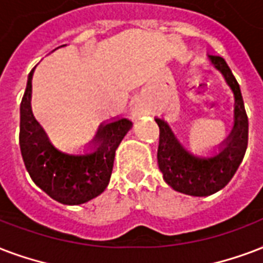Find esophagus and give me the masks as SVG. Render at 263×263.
<instances>
[{"instance_id": "esophagus-1", "label": "esophagus", "mask_w": 263, "mask_h": 263, "mask_svg": "<svg viewBox=\"0 0 263 263\" xmlns=\"http://www.w3.org/2000/svg\"><path fill=\"white\" fill-rule=\"evenodd\" d=\"M147 113V109H146L145 106H139V107H136V110H135V114H146Z\"/></svg>"}]
</instances>
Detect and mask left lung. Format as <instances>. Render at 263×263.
Wrapping results in <instances>:
<instances>
[{
	"mask_svg": "<svg viewBox=\"0 0 263 263\" xmlns=\"http://www.w3.org/2000/svg\"><path fill=\"white\" fill-rule=\"evenodd\" d=\"M211 63L223 74L234 95V127L219 153L210 158L194 157L183 149L168 124L156 118L160 128L157 161L164 180L172 189L189 196H210L225 187L243 161L248 143V118L236 78L223 58L210 55Z\"/></svg>",
	"mask_w": 263,
	"mask_h": 263,
	"instance_id": "obj_1",
	"label": "left lung"
}]
</instances>
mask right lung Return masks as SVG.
<instances>
[{"label":"right lung","instance_id":"right-lung-1","mask_svg":"<svg viewBox=\"0 0 263 263\" xmlns=\"http://www.w3.org/2000/svg\"><path fill=\"white\" fill-rule=\"evenodd\" d=\"M33 73L34 69L20 103L19 142L26 168L34 183L56 201L67 205L87 203L109 185L116 149L132 123L121 118L102 125L96 134L98 147L93 153H62L49 142L30 107Z\"/></svg>","mask_w":263,"mask_h":263}]
</instances>
